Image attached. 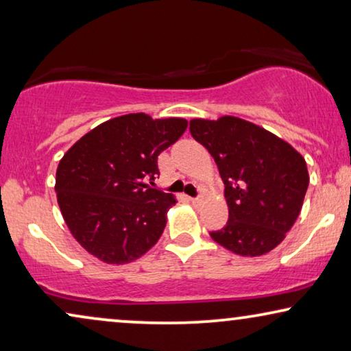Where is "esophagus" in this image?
I'll use <instances>...</instances> for the list:
<instances>
[{"instance_id": "obj_1", "label": "esophagus", "mask_w": 351, "mask_h": 351, "mask_svg": "<svg viewBox=\"0 0 351 351\" xmlns=\"http://www.w3.org/2000/svg\"><path fill=\"white\" fill-rule=\"evenodd\" d=\"M189 199H190V203L195 204V206H198L201 203V198H189Z\"/></svg>"}]
</instances>
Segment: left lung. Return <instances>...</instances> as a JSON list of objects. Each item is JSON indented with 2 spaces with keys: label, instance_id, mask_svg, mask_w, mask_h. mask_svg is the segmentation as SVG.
Wrapping results in <instances>:
<instances>
[{
  "label": "left lung",
  "instance_id": "obj_1",
  "mask_svg": "<svg viewBox=\"0 0 351 351\" xmlns=\"http://www.w3.org/2000/svg\"><path fill=\"white\" fill-rule=\"evenodd\" d=\"M190 132L208 148L225 185L228 222L210 237L238 256L270 252L304 204L310 182L304 156L275 134L237 117L191 119Z\"/></svg>",
  "mask_w": 351,
  "mask_h": 351
}]
</instances>
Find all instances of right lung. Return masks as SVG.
<instances>
[{
  "label": "right lung",
  "instance_id": "right-lung-1",
  "mask_svg": "<svg viewBox=\"0 0 351 351\" xmlns=\"http://www.w3.org/2000/svg\"><path fill=\"white\" fill-rule=\"evenodd\" d=\"M186 119L129 113L99 124L59 162L56 193L76 241L105 263H129L155 246L174 196L153 189L158 155Z\"/></svg>",
  "mask_w": 351,
  "mask_h": 351
}]
</instances>
